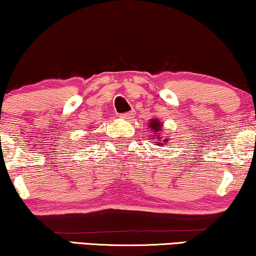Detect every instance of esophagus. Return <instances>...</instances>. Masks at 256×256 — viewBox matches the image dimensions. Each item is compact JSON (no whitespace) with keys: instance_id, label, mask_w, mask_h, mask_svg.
I'll return each mask as SVG.
<instances>
[{"instance_id":"34e87169","label":"esophagus","mask_w":256,"mask_h":256,"mask_svg":"<svg viewBox=\"0 0 256 256\" xmlns=\"http://www.w3.org/2000/svg\"><path fill=\"white\" fill-rule=\"evenodd\" d=\"M134 112H126V113H122L120 114V118H124V120H129V118H132V116H134Z\"/></svg>"}]
</instances>
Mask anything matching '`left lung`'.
Here are the masks:
<instances>
[{
	"instance_id": "1",
	"label": "left lung",
	"mask_w": 256,
	"mask_h": 256,
	"mask_svg": "<svg viewBox=\"0 0 256 256\" xmlns=\"http://www.w3.org/2000/svg\"><path fill=\"white\" fill-rule=\"evenodd\" d=\"M149 124H150V126H149L150 129H152V132H156L155 136H157V138H156L157 141H162V140H160V138H162V136H160V135L158 134V132H157L162 130V126H160V122L157 121V120H155V118H152V120L150 121ZM150 136H154V135H150ZM160 144H162V143H160Z\"/></svg>"
}]
</instances>
